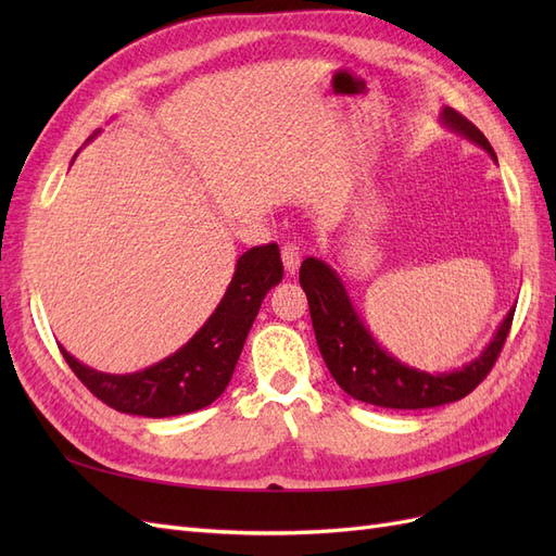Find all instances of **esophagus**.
<instances>
[{
  "label": "esophagus",
  "mask_w": 556,
  "mask_h": 556,
  "mask_svg": "<svg viewBox=\"0 0 556 556\" xmlns=\"http://www.w3.org/2000/svg\"><path fill=\"white\" fill-rule=\"evenodd\" d=\"M280 257H282L285 271L294 276L299 271V264H301V250L294 243H285L280 250Z\"/></svg>",
  "instance_id": "esophagus-1"
}]
</instances>
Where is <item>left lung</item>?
Listing matches in <instances>:
<instances>
[{
	"mask_svg": "<svg viewBox=\"0 0 556 556\" xmlns=\"http://www.w3.org/2000/svg\"><path fill=\"white\" fill-rule=\"evenodd\" d=\"M439 121L445 129L476 143L496 162V153L490 141L464 115L445 106ZM299 282L308 296L317 348L323 352L329 374L345 394L380 408H433L459 401L468 392H473L482 378L492 371L515 315L513 306L508 315L503 317L492 341L486 343L476 359H470L462 368H454V371L429 374L422 368L403 364L376 341V336L368 331L357 308L352 306L345 285L331 264L317 257L304 260Z\"/></svg>",
	"mask_w": 556,
	"mask_h": 556,
	"instance_id": "obj_1",
	"label": "left lung"
}]
</instances>
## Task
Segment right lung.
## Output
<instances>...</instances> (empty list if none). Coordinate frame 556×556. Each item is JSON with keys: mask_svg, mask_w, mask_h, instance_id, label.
<instances>
[{"mask_svg": "<svg viewBox=\"0 0 556 556\" xmlns=\"http://www.w3.org/2000/svg\"><path fill=\"white\" fill-rule=\"evenodd\" d=\"M97 131L86 141L90 143ZM78 155V153H76ZM74 155V157H76ZM282 280L276 243L250 248L237 268L220 304L192 339L174 355L137 374H104L62 350L66 364L106 406L141 417H174L211 406L233 376L248 331L255 323L266 292Z\"/></svg>", "mask_w": 556, "mask_h": 556, "instance_id": "obj_1", "label": "right lung"}]
</instances>
